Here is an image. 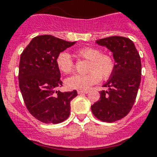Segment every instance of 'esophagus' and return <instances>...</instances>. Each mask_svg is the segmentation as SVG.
I'll list each match as a JSON object with an SVG mask.
<instances>
[{
    "label": "esophagus",
    "mask_w": 157,
    "mask_h": 157,
    "mask_svg": "<svg viewBox=\"0 0 157 157\" xmlns=\"http://www.w3.org/2000/svg\"><path fill=\"white\" fill-rule=\"evenodd\" d=\"M79 94H88L89 93V90H78L77 91Z\"/></svg>",
    "instance_id": "34e87169"
}]
</instances>
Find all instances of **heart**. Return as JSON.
Segmentation results:
<instances>
[{
	"label": "heart",
	"mask_w": 157,
	"mask_h": 157,
	"mask_svg": "<svg viewBox=\"0 0 157 157\" xmlns=\"http://www.w3.org/2000/svg\"><path fill=\"white\" fill-rule=\"evenodd\" d=\"M80 57L90 60L86 75H74L65 80L68 90H88L92 85L100 81L101 78L106 80L112 76L115 68L114 59L110 56L101 54L99 49L85 47L77 51ZM57 67L63 73H70L74 68V62L67 52H62L56 58Z\"/></svg>",
	"instance_id": "obj_1"
}]
</instances>
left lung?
Returning a JSON list of instances; mask_svg holds the SVG:
<instances>
[{"label":"left lung","mask_w":157,"mask_h":157,"mask_svg":"<svg viewBox=\"0 0 157 157\" xmlns=\"http://www.w3.org/2000/svg\"><path fill=\"white\" fill-rule=\"evenodd\" d=\"M96 43L113 53L115 68L103 85L108 90L100 92V100L91 110L99 120L113 123L127 115L136 101L141 81L140 56L133 42L125 37H108Z\"/></svg>","instance_id":"8db88e82"}]
</instances>
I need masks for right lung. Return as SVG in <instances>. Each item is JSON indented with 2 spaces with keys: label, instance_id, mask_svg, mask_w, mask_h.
Returning a JSON list of instances; mask_svg holds the SVG:
<instances>
[{
  "label": "right lung",
  "instance_id": "add662e5",
  "mask_svg": "<svg viewBox=\"0 0 157 157\" xmlns=\"http://www.w3.org/2000/svg\"><path fill=\"white\" fill-rule=\"evenodd\" d=\"M76 42L45 34L34 37L21 55L19 88L28 111L44 123L56 124L70 114V101L77 96L76 90L57 91L62 86L56 58Z\"/></svg>",
  "mask_w": 157,
  "mask_h": 157
}]
</instances>
